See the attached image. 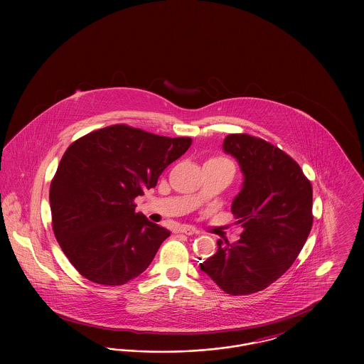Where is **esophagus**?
<instances>
[{
  "label": "esophagus",
  "instance_id": "esophagus-1",
  "mask_svg": "<svg viewBox=\"0 0 364 364\" xmlns=\"http://www.w3.org/2000/svg\"><path fill=\"white\" fill-rule=\"evenodd\" d=\"M176 232H177V233H184V235H188V236L198 233V230H195V229L191 228V226H181V228H178Z\"/></svg>",
  "mask_w": 364,
  "mask_h": 364
}]
</instances>
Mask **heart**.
Segmentation results:
<instances>
[{
	"instance_id": "b5f03b06",
	"label": "heart",
	"mask_w": 364,
	"mask_h": 364,
	"mask_svg": "<svg viewBox=\"0 0 364 364\" xmlns=\"http://www.w3.org/2000/svg\"><path fill=\"white\" fill-rule=\"evenodd\" d=\"M215 159H224V158H215Z\"/></svg>"
}]
</instances>
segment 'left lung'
I'll return each instance as SVG.
<instances>
[{"label":"left lung","mask_w":364,"mask_h":364,"mask_svg":"<svg viewBox=\"0 0 364 364\" xmlns=\"http://www.w3.org/2000/svg\"><path fill=\"white\" fill-rule=\"evenodd\" d=\"M223 149L244 176L230 208L244 230L233 244L218 240L217 252L200 270L226 294H255L292 266L307 240L311 183L296 161L263 139L232 134Z\"/></svg>","instance_id":"left-lung-1"}]
</instances>
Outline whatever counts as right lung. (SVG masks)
<instances>
[{
  "label": "right lung",
  "mask_w": 364,
  "mask_h": 364,
  "mask_svg": "<svg viewBox=\"0 0 364 364\" xmlns=\"http://www.w3.org/2000/svg\"><path fill=\"white\" fill-rule=\"evenodd\" d=\"M191 143L120 124L70 144L49 199L55 239L83 277L122 285L149 267L171 232L135 213L134 199L154 188Z\"/></svg>",
  "instance_id": "obj_1"
}]
</instances>
